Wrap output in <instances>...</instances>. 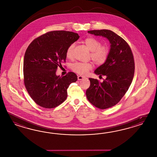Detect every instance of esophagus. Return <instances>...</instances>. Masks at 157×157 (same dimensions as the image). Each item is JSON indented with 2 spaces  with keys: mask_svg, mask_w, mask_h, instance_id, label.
<instances>
[{
  "mask_svg": "<svg viewBox=\"0 0 157 157\" xmlns=\"http://www.w3.org/2000/svg\"><path fill=\"white\" fill-rule=\"evenodd\" d=\"M77 78H78V80H82L83 78H84V77L81 76H78L77 77Z\"/></svg>",
  "mask_w": 157,
  "mask_h": 157,
  "instance_id": "34e87169",
  "label": "esophagus"
}]
</instances>
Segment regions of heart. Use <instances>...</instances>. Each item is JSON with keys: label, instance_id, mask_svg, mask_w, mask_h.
<instances>
[{"label": "heart", "instance_id": "b5f03b06", "mask_svg": "<svg viewBox=\"0 0 157 157\" xmlns=\"http://www.w3.org/2000/svg\"><path fill=\"white\" fill-rule=\"evenodd\" d=\"M84 43L91 51L90 56L93 61L97 64H102L106 60L108 57L109 50L105 45H101L100 41L94 37H88L85 39ZM75 44L70 45L66 51V56L71 58L72 56L73 51ZM93 67L92 63H75L71 66L73 71L80 75L86 74Z\"/></svg>", "mask_w": 157, "mask_h": 157}]
</instances>
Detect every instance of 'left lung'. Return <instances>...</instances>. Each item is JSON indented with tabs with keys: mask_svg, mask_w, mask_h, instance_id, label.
I'll return each instance as SVG.
<instances>
[{
	"mask_svg": "<svg viewBox=\"0 0 157 157\" xmlns=\"http://www.w3.org/2000/svg\"><path fill=\"white\" fill-rule=\"evenodd\" d=\"M95 36L106 38L110 44L108 57L94 71L100 76H105L102 82L89 78L90 85L86 95L89 101L98 108L105 109L116 105L128 91L134 74L133 53L128 44L110 30L89 31Z\"/></svg>",
	"mask_w": 157,
	"mask_h": 157,
	"instance_id": "left-lung-1",
	"label": "left lung"
}]
</instances>
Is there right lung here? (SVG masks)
<instances>
[{
    "label": "right lung",
    "mask_w": 157,
    "mask_h": 157,
    "mask_svg": "<svg viewBox=\"0 0 157 157\" xmlns=\"http://www.w3.org/2000/svg\"><path fill=\"white\" fill-rule=\"evenodd\" d=\"M79 37L75 32L55 31L38 37L29 45L24 55V85L32 100L41 107L53 108L63 103L69 85L77 80L75 73L60 76L56 72L66 60L69 46Z\"/></svg>",
    "instance_id": "right-lung-1"
}]
</instances>
